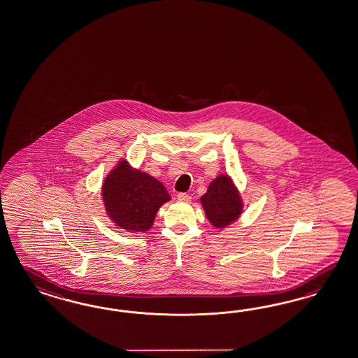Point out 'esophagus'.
I'll return each mask as SVG.
<instances>
[{
    "instance_id": "34e87169",
    "label": "esophagus",
    "mask_w": 358,
    "mask_h": 358,
    "mask_svg": "<svg viewBox=\"0 0 358 358\" xmlns=\"http://www.w3.org/2000/svg\"><path fill=\"white\" fill-rule=\"evenodd\" d=\"M178 200L179 201L188 202L191 201V196L188 193H178Z\"/></svg>"
}]
</instances>
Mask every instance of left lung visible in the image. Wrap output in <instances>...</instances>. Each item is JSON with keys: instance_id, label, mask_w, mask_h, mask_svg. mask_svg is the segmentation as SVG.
Wrapping results in <instances>:
<instances>
[{"instance_id": "1", "label": "left lung", "mask_w": 358, "mask_h": 358, "mask_svg": "<svg viewBox=\"0 0 358 358\" xmlns=\"http://www.w3.org/2000/svg\"><path fill=\"white\" fill-rule=\"evenodd\" d=\"M200 200L206 218L215 229H224L238 220L244 206L238 188L224 174L213 179Z\"/></svg>"}]
</instances>
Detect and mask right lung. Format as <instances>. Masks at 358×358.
Here are the masks:
<instances>
[{
	"mask_svg": "<svg viewBox=\"0 0 358 358\" xmlns=\"http://www.w3.org/2000/svg\"><path fill=\"white\" fill-rule=\"evenodd\" d=\"M102 200L115 226L131 232H145L153 226L158 209L171 197L156 178L122 159L102 183Z\"/></svg>",
	"mask_w": 358,
	"mask_h": 358,
	"instance_id": "obj_1",
	"label": "right lung"
}]
</instances>
